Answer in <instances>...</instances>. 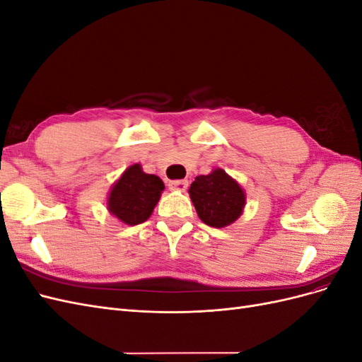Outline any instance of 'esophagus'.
I'll return each instance as SVG.
<instances>
[{"mask_svg": "<svg viewBox=\"0 0 362 362\" xmlns=\"http://www.w3.org/2000/svg\"><path fill=\"white\" fill-rule=\"evenodd\" d=\"M187 187H189V181L187 180H173V181H169V189L170 190L184 192Z\"/></svg>", "mask_w": 362, "mask_h": 362, "instance_id": "esophagus-1", "label": "esophagus"}]
</instances>
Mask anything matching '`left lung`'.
Wrapping results in <instances>:
<instances>
[{
    "label": "left lung",
    "mask_w": 362,
    "mask_h": 362,
    "mask_svg": "<svg viewBox=\"0 0 362 362\" xmlns=\"http://www.w3.org/2000/svg\"><path fill=\"white\" fill-rule=\"evenodd\" d=\"M189 193L201 221L213 228H223L235 222L246 202L238 182L222 169L196 177Z\"/></svg>",
    "instance_id": "left-lung-1"
}]
</instances>
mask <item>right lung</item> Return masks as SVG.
Wrapping results in <instances>:
<instances>
[{
    "mask_svg": "<svg viewBox=\"0 0 362 362\" xmlns=\"http://www.w3.org/2000/svg\"><path fill=\"white\" fill-rule=\"evenodd\" d=\"M163 181L141 170L140 164L129 166L108 194V211L127 225L144 223L154 211L161 192Z\"/></svg>",
    "mask_w": 362,
    "mask_h": 362,
    "instance_id": "1",
    "label": "right lung"
}]
</instances>
